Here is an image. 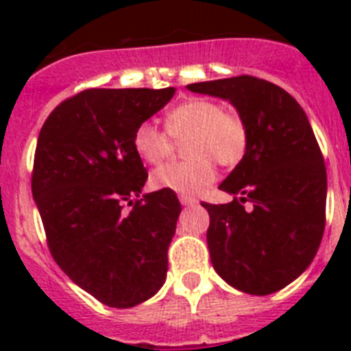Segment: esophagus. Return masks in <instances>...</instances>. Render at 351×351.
<instances>
[{"label": "esophagus", "mask_w": 351, "mask_h": 351, "mask_svg": "<svg viewBox=\"0 0 351 351\" xmlns=\"http://www.w3.org/2000/svg\"><path fill=\"white\" fill-rule=\"evenodd\" d=\"M178 198H180L182 206H193V204L198 202L197 198L191 197V195H178Z\"/></svg>", "instance_id": "1"}]
</instances>
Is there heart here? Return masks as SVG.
<instances>
[{"label":"heart","instance_id":"1","mask_svg":"<svg viewBox=\"0 0 351 351\" xmlns=\"http://www.w3.org/2000/svg\"><path fill=\"white\" fill-rule=\"evenodd\" d=\"M184 162L160 165L151 186L182 195H195L215 180L217 164L234 167L250 147V127L234 109L209 98H189L165 114V129L142 121L132 134V147L147 164H158L173 151L175 140H186Z\"/></svg>","mask_w":351,"mask_h":351}]
</instances>
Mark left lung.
<instances>
[{"instance_id":"left-lung-1","label":"left lung","mask_w":351,"mask_h":351,"mask_svg":"<svg viewBox=\"0 0 351 351\" xmlns=\"http://www.w3.org/2000/svg\"><path fill=\"white\" fill-rule=\"evenodd\" d=\"M187 89L230 100L250 127L244 160L220 184L233 202H202L213 267L244 293L278 291L310 266L326 226V165L308 117L278 85L247 74Z\"/></svg>"}]
</instances>
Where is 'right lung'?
<instances>
[{
  "label": "right lung",
  "mask_w": 351,
  "mask_h": 351,
  "mask_svg": "<svg viewBox=\"0 0 351 351\" xmlns=\"http://www.w3.org/2000/svg\"><path fill=\"white\" fill-rule=\"evenodd\" d=\"M173 95V87L85 89L63 100L38 136L30 186L49 251L111 308L151 299L165 280L182 206L171 189L140 198L147 171L132 134Z\"/></svg>",
  "instance_id": "right-lung-1"
}]
</instances>
